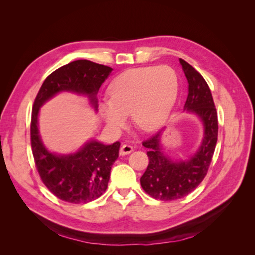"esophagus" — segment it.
I'll return each instance as SVG.
<instances>
[{
	"label": "esophagus",
	"instance_id": "1",
	"mask_svg": "<svg viewBox=\"0 0 255 255\" xmlns=\"http://www.w3.org/2000/svg\"><path fill=\"white\" fill-rule=\"evenodd\" d=\"M119 152H120V155H127V154L133 152V146H130L129 144H122Z\"/></svg>",
	"mask_w": 255,
	"mask_h": 255
}]
</instances>
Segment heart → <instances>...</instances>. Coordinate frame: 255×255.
Masks as SVG:
<instances>
[{
    "label": "heart",
    "mask_w": 255,
    "mask_h": 255,
    "mask_svg": "<svg viewBox=\"0 0 255 255\" xmlns=\"http://www.w3.org/2000/svg\"><path fill=\"white\" fill-rule=\"evenodd\" d=\"M177 89V76L170 67L129 69L112 81L110 98L99 102V111L111 128H120L130 114L135 126L150 132L168 118L176 101Z\"/></svg>",
    "instance_id": "1"
}]
</instances>
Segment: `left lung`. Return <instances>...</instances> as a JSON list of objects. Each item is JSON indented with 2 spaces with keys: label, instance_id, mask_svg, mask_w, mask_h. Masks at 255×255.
Instances as JSON below:
<instances>
[{
  "label": "left lung",
  "instance_id": "1",
  "mask_svg": "<svg viewBox=\"0 0 255 255\" xmlns=\"http://www.w3.org/2000/svg\"><path fill=\"white\" fill-rule=\"evenodd\" d=\"M188 82V96L184 111L194 114L202 122L203 138L198 151L186 159H171L164 152L161 135L164 128L142 142L148 148L149 165L140 184L154 199L172 201L195 190L207 173L218 137V119L212 92L207 83L194 67L179 59Z\"/></svg>",
  "mask_w": 255,
  "mask_h": 255
}]
</instances>
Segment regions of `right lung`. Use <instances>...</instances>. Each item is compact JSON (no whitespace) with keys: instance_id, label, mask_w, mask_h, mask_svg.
<instances>
[{"instance_id":"right-lung-1","label":"right lung","mask_w":255,"mask_h":255,"mask_svg":"<svg viewBox=\"0 0 255 255\" xmlns=\"http://www.w3.org/2000/svg\"><path fill=\"white\" fill-rule=\"evenodd\" d=\"M112 71L111 67L90 60L72 61L52 72L35 99L30 121V144L35 164L43 184L63 201L87 203L103 195L112 166L119 156L120 142L104 144L90 139L76 152L53 153L45 148L38 128L40 107L59 92L66 91L87 97L92 109L97 111V94Z\"/></svg>"}]
</instances>
